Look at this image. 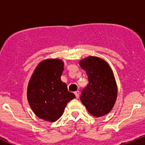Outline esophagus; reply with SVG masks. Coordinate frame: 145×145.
I'll return each instance as SVG.
<instances>
[{
	"mask_svg": "<svg viewBox=\"0 0 145 145\" xmlns=\"http://www.w3.org/2000/svg\"><path fill=\"white\" fill-rule=\"evenodd\" d=\"M79 94H80V92H79V91H77L75 92V97H76V98H78Z\"/></svg>",
	"mask_w": 145,
	"mask_h": 145,
	"instance_id": "obj_1",
	"label": "esophagus"
}]
</instances>
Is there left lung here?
<instances>
[{
  "mask_svg": "<svg viewBox=\"0 0 145 145\" xmlns=\"http://www.w3.org/2000/svg\"><path fill=\"white\" fill-rule=\"evenodd\" d=\"M86 71L88 84L80 100L88 112L101 117L110 112L116 103L118 88L113 72L107 61L97 57H88L79 61Z\"/></svg>",
  "mask_w": 145,
  "mask_h": 145,
  "instance_id": "1",
  "label": "left lung"
}]
</instances>
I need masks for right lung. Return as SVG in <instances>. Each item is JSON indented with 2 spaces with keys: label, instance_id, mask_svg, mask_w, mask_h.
Segmentation results:
<instances>
[{
  "label": "right lung",
  "instance_id": "right-lung-1",
  "mask_svg": "<svg viewBox=\"0 0 145 145\" xmlns=\"http://www.w3.org/2000/svg\"><path fill=\"white\" fill-rule=\"evenodd\" d=\"M64 62L58 59L43 60L29 79L27 100L35 115L46 121L54 122L63 114L70 100L75 98L61 80Z\"/></svg>",
  "mask_w": 145,
  "mask_h": 145
}]
</instances>
